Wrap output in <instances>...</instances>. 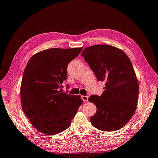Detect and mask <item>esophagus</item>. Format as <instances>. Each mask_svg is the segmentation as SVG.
<instances>
[{"label": "esophagus", "instance_id": "1", "mask_svg": "<svg viewBox=\"0 0 158 158\" xmlns=\"http://www.w3.org/2000/svg\"><path fill=\"white\" fill-rule=\"evenodd\" d=\"M81 98L84 102H87V101H88L89 97L87 96H81Z\"/></svg>", "mask_w": 158, "mask_h": 158}]
</instances>
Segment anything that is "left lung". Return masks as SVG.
Segmentation results:
<instances>
[{
  "label": "left lung",
  "mask_w": 158,
  "mask_h": 158,
  "mask_svg": "<svg viewBox=\"0 0 158 158\" xmlns=\"http://www.w3.org/2000/svg\"><path fill=\"white\" fill-rule=\"evenodd\" d=\"M81 56L98 81L105 82L100 96L89 98L97 107L91 124L105 131L121 129L134 114L138 100L139 85L131 62L123 51L108 44L86 47Z\"/></svg>",
  "instance_id": "left-lung-1"
}]
</instances>
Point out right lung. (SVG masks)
I'll list each match as a JSON object with an SVG mask.
<instances>
[{
	"instance_id": "1",
	"label": "right lung",
	"mask_w": 158,
	"mask_h": 158,
	"mask_svg": "<svg viewBox=\"0 0 158 158\" xmlns=\"http://www.w3.org/2000/svg\"><path fill=\"white\" fill-rule=\"evenodd\" d=\"M82 49H46L35 53L27 64L20 87L22 108L32 125L44 134L55 135L68 129L82 105L80 96L61 89L68 64Z\"/></svg>"
}]
</instances>
